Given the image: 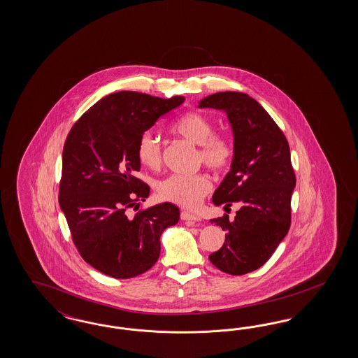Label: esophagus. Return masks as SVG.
I'll return each mask as SVG.
<instances>
[{
	"label": "esophagus",
	"instance_id": "1",
	"mask_svg": "<svg viewBox=\"0 0 358 358\" xmlns=\"http://www.w3.org/2000/svg\"><path fill=\"white\" fill-rule=\"evenodd\" d=\"M181 219L185 220V222H187V223H190V224H194V223L201 220V217H198V215H195V214L189 213V211H182V213H181Z\"/></svg>",
	"mask_w": 358,
	"mask_h": 358
}]
</instances>
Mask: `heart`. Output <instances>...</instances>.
<instances>
[{"mask_svg":"<svg viewBox=\"0 0 358 358\" xmlns=\"http://www.w3.org/2000/svg\"><path fill=\"white\" fill-rule=\"evenodd\" d=\"M174 135L199 147L201 162L215 172H223L232 163V144L222 136L214 135V126L206 117L198 113H186L171 126ZM136 156L141 165L156 171L162 165V148L151 134H143L136 144ZM211 190V181L206 174L192 176L172 174L157 185V193L166 201L180 206L193 208Z\"/></svg>","mask_w":358,"mask_h":358,"instance_id":"b5f03b06","label":"heart"}]
</instances>
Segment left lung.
I'll use <instances>...</instances> for the list:
<instances>
[{"mask_svg":"<svg viewBox=\"0 0 358 358\" xmlns=\"http://www.w3.org/2000/svg\"><path fill=\"white\" fill-rule=\"evenodd\" d=\"M198 108L223 111L234 136L231 168L213 203L240 205L234 220L227 214L210 219L227 234L208 259L219 271L241 275L261 268L289 232L295 187L289 143L266 110L245 93L219 92L201 99Z\"/></svg>","mask_w":358,"mask_h":358,"instance_id":"obj_1","label":"left lung"}]
</instances>
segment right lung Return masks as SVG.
Listing matches in <instances>:
<instances>
[{
	"instance_id": "1",
	"label": "right lung",
	"mask_w": 358,
	"mask_h": 358,
	"mask_svg": "<svg viewBox=\"0 0 358 358\" xmlns=\"http://www.w3.org/2000/svg\"><path fill=\"white\" fill-rule=\"evenodd\" d=\"M184 101L136 92L108 94L77 120L65 141L60 208L83 259L113 278L151 269L164 229L180 220L178 207L169 202L132 217L129 208L150 195V186L135 177L139 138Z\"/></svg>"
}]
</instances>
